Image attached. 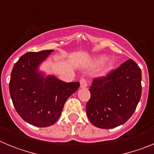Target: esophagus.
<instances>
[{
	"instance_id": "esophagus-1",
	"label": "esophagus",
	"mask_w": 154,
	"mask_h": 154,
	"mask_svg": "<svg viewBox=\"0 0 154 154\" xmlns=\"http://www.w3.org/2000/svg\"><path fill=\"white\" fill-rule=\"evenodd\" d=\"M79 82H80V86H81L82 88H85V87L87 86V80H86V79L82 78L81 79H80Z\"/></svg>"
}]
</instances>
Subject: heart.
<instances>
[{"label": "heart", "mask_w": 154, "mask_h": 154, "mask_svg": "<svg viewBox=\"0 0 154 154\" xmlns=\"http://www.w3.org/2000/svg\"><path fill=\"white\" fill-rule=\"evenodd\" d=\"M108 58L106 56H104V55H102V56H99L96 58V60H95V62H94V65H96V66H101L103 65L105 62H106ZM114 65H115V62L113 60H109V61L108 63L106 64V65L105 66L104 70H103V72L104 73H107L109 72L111 69H113Z\"/></svg>", "instance_id": "1"}]
</instances>
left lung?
<instances>
[{"mask_svg": "<svg viewBox=\"0 0 154 154\" xmlns=\"http://www.w3.org/2000/svg\"><path fill=\"white\" fill-rule=\"evenodd\" d=\"M141 79V69L133 59H128L106 75L94 78L85 107L91 123L102 129L126 123L140 99Z\"/></svg>", "mask_w": 154, "mask_h": 154, "instance_id": "left-lung-1", "label": "left lung"}]
</instances>
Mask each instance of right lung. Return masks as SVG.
Wrapping results in <instances>:
<instances>
[{
	"label": "right lung",
	"mask_w": 154,
	"mask_h": 154,
	"mask_svg": "<svg viewBox=\"0 0 154 154\" xmlns=\"http://www.w3.org/2000/svg\"><path fill=\"white\" fill-rule=\"evenodd\" d=\"M53 50L25 53L14 64L9 90L18 115L25 122L47 127L58 119L68 98L79 89V82H65L55 76L45 78L38 65Z\"/></svg>",
	"instance_id": "obj_1"
}]
</instances>
